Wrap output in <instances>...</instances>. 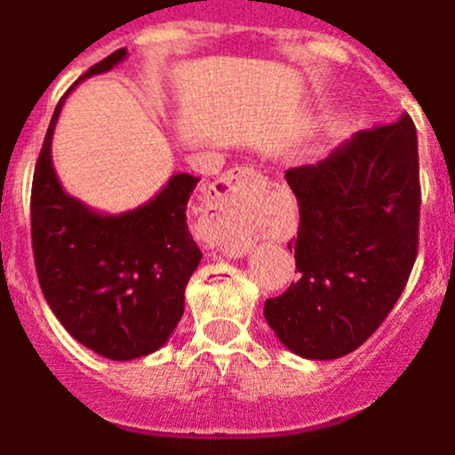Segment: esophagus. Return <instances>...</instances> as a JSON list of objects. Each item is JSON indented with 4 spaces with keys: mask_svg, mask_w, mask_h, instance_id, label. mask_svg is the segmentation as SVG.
Segmentation results:
<instances>
[{
    "mask_svg": "<svg viewBox=\"0 0 455 455\" xmlns=\"http://www.w3.org/2000/svg\"><path fill=\"white\" fill-rule=\"evenodd\" d=\"M259 183L260 176L250 167L233 169L212 183L199 224L211 250L228 256L250 251V189Z\"/></svg>",
    "mask_w": 455,
    "mask_h": 455,
    "instance_id": "obj_1",
    "label": "esophagus"
}]
</instances>
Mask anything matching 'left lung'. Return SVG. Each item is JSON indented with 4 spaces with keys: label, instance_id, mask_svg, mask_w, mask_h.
Masks as SVG:
<instances>
[{
    "label": "left lung",
    "instance_id": "left-lung-1",
    "mask_svg": "<svg viewBox=\"0 0 455 455\" xmlns=\"http://www.w3.org/2000/svg\"><path fill=\"white\" fill-rule=\"evenodd\" d=\"M286 180L299 205V279L266 299L263 315L291 353L343 357L382 325L417 259V128L403 114L359 130L325 160L288 169Z\"/></svg>",
    "mask_w": 455,
    "mask_h": 455
}]
</instances>
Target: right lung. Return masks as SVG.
Returning <instances> with one entry per match:
<instances>
[{
	"instance_id": "add662e5",
	"label": "right lung",
	"mask_w": 455,
	"mask_h": 455,
	"mask_svg": "<svg viewBox=\"0 0 455 455\" xmlns=\"http://www.w3.org/2000/svg\"><path fill=\"white\" fill-rule=\"evenodd\" d=\"M125 57L121 47L80 82ZM66 96L52 114L31 185L38 283L70 337L102 357L128 362L164 346L185 311V286L201 260L185 212L199 179L173 173L148 204L121 215L91 211L63 192L52 167V134Z\"/></svg>"
}]
</instances>
